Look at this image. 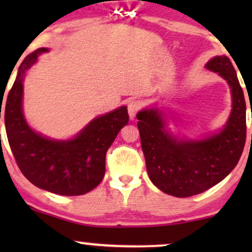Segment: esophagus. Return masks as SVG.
<instances>
[{
  "instance_id": "1",
  "label": "esophagus",
  "mask_w": 252,
  "mask_h": 252,
  "mask_svg": "<svg viewBox=\"0 0 252 252\" xmlns=\"http://www.w3.org/2000/svg\"><path fill=\"white\" fill-rule=\"evenodd\" d=\"M140 108H141V104L138 103L137 100H131V102L128 104V114H129L130 120H134Z\"/></svg>"
}]
</instances>
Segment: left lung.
Returning <instances> with one entry per match:
<instances>
[{
	"instance_id": "1",
	"label": "left lung",
	"mask_w": 252,
	"mask_h": 252,
	"mask_svg": "<svg viewBox=\"0 0 252 252\" xmlns=\"http://www.w3.org/2000/svg\"><path fill=\"white\" fill-rule=\"evenodd\" d=\"M226 80L231 111L226 123L210 135L189 137L169 126L166 108L158 104L137 112V128L153 184L167 194L187 198L224 180L238 163L247 137V105L230 59L216 56L205 65Z\"/></svg>"
}]
</instances>
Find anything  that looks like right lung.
<instances>
[{
    "instance_id": "right-lung-1",
    "label": "right lung",
    "mask_w": 252,
    "mask_h": 252,
    "mask_svg": "<svg viewBox=\"0 0 252 252\" xmlns=\"http://www.w3.org/2000/svg\"><path fill=\"white\" fill-rule=\"evenodd\" d=\"M47 52L50 48H39L20 65L3 104L5 131L17 166L32 184L59 195H82L103 180L106 152L120 130L128 124V110L122 105L99 115L66 140L35 131L24 114V80L39 56ZM2 100L1 97V109Z\"/></svg>"
}]
</instances>
